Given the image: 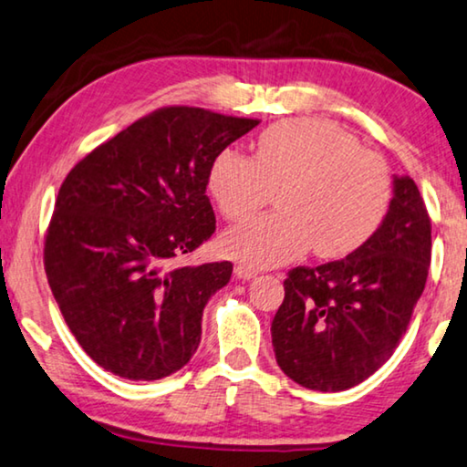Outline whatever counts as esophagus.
<instances>
[{
  "label": "esophagus",
  "mask_w": 467,
  "mask_h": 467,
  "mask_svg": "<svg viewBox=\"0 0 467 467\" xmlns=\"http://www.w3.org/2000/svg\"><path fill=\"white\" fill-rule=\"evenodd\" d=\"M234 275H236V278H243V281H247V278L257 276V270L252 268V266H247V264H236Z\"/></svg>",
  "instance_id": "obj_1"
}]
</instances>
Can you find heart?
Returning a JSON list of instances; mask_svg holds the SVG:
<instances>
[{
    "label": "heart",
    "mask_w": 467,
    "mask_h": 467,
    "mask_svg": "<svg viewBox=\"0 0 467 467\" xmlns=\"http://www.w3.org/2000/svg\"><path fill=\"white\" fill-rule=\"evenodd\" d=\"M207 189L228 220H245L276 192L281 212L234 226L224 252L252 268H270L312 247L336 260L365 245L392 203V173L378 152L360 149L339 125L296 117L260 131L254 159L224 149L210 165Z\"/></svg>",
    "instance_id": "obj_1"
}]
</instances>
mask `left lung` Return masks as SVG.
I'll return each mask as SVG.
<instances>
[{"instance_id": "left-lung-1", "label": "left lung", "mask_w": 467, "mask_h": 467, "mask_svg": "<svg viewBox=\"0 0 467 467\" xmlns=\"http://www.w3.org/2000/svg\"><path fill=\"white\" fill-rule=\"evenodd\" d=\"M432 224L420 189L394 176L379 231L344 260L297 266L285 278L273 327L278 367L304 388L339 392L392 357L423 294Z\"/></svg>"}]
</instances>
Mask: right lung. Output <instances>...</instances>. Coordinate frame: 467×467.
Listing matches in <instances>:
<instances>
[{
    "label": "right lung",
    "instance_id": "obj_1",
    "mask_svg": "<svg viewBox=\"0 0 467 467\" xmlns=\"http://www.w3.org/2000/svg\"><path fill=\"white\" fill-rule=\"evenodd\" d=\"M260 123L165 107L94 149L68 171L47 226L54 300L88 357L152 381L189 363L201 317L233 264L173 266L215 231L207 171Z\"/></svg>",
    "mask_w": 467,
    "mask_h": 467
}]
</instances>
